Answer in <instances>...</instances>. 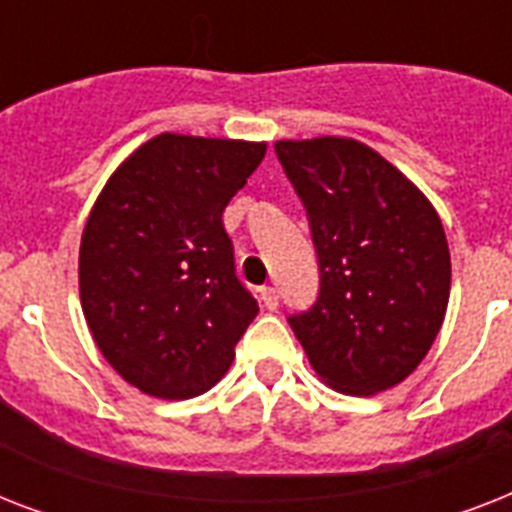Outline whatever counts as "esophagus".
<instances>
[{"label": "esophagus", "mask_w": 512, "mask_h": 512, "mask_svg": "<svg viewBox=\"0 0 512 512\" xmlns=\"http://www.w3.org/2000/svg\"><path fill=\"white\" fill-rule=\"evenodd\" d=\"M260 300L268 311H276L279 308V289L276 287H263L260 289Z\"/></svg>", "instance_id": "1"}]
</instances>
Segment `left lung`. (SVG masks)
<instances>
[{
  "label": "left lung",
  "instance_id": "8db88e82",
  "mask_svg": "<svg viewBox=\"0 0 512 512\" xmlns=\"http://www.w3.org/2000/svg\"><path fill=\"white\" fill-rule=\"evenodd\" d=\"M319 257V297L289 327L340 393L372 396L417 369L452 284L436 209L377 151L348 138L279 140Z\"/></svg>",
  "mask_w": 512,
  "mask_h": 512
}]
</instances>
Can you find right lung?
<instances>
[{"mask_svg": "<svg viewBox=\"0 0 512 512\" xmlns=\"http://www.w3.org/2000/svg\"><path fill=\"white\" fill-rule=\"evenodd\" d=\"M263 156L265 143L164 132L92 207L79 247L84 319L108 364L148 396L212 388L257 316L223 209Z\"/></svg>", "mask_w": 512, "mask_h": 512, "instance_id": "1", "label": "right lung"}]
</instances>
